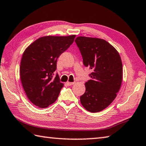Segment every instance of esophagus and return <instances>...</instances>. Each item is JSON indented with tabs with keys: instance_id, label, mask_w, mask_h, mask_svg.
Masks as SVG:
<instances>
[{
	"instance_id": "obj_1",
	"label": "esophagus",
	"mask_w": 146,
	"mask_h": 146,
	"mask_svg": "<svg viewBox=\"0 0 146 146\" xmlns=\"http://www.w3.org/2000/svg\"><path fill=\"white\" fill-rule=\"evenodd\" d=\"M66 84L68 85H69V86H71V85H73L75 84V82H66Z\"/></svg>"
}]
</instances>
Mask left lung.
I'll return each instance as SVG.
<instances>
[{
    "label": "left lung",
    "instance_id": "obj_1",
    "mask_svg": "<svg viewBox=\"0 0 146 146\" xmlns=\"http://www.w3.org/2000/svg\"><path fill=\"white\" fill-rule=\"evenodd\" d=\"M75 42L84 66L92 70L90 75L92 80L85 83V92L80 96V102L89 112H99L111 104L121 87L123 66L120 56L104 39L80 36Z\"/></svg>",
    "mask_w": 146,
    "mask_h": 146
}]
</instances>
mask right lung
<instances>
[{
  "label": "right lung",
  "mask_w": 146,
  "mask_h": 146,
  "mask_svg": "<svg viewBox=\"0 0 146 146\" xmlns=\"http://www.w3.org/2000/svg\"><path fill=\"white\" fill-rule=\"evenodd\" d=\"M76 35L44 36L28 45L20 63V78L28 99L45 108L58 99L64 86L58 75L53 78L57 59L73 44Z\"/></svg>",
  "instance_id": "1"
}]
</instances>
